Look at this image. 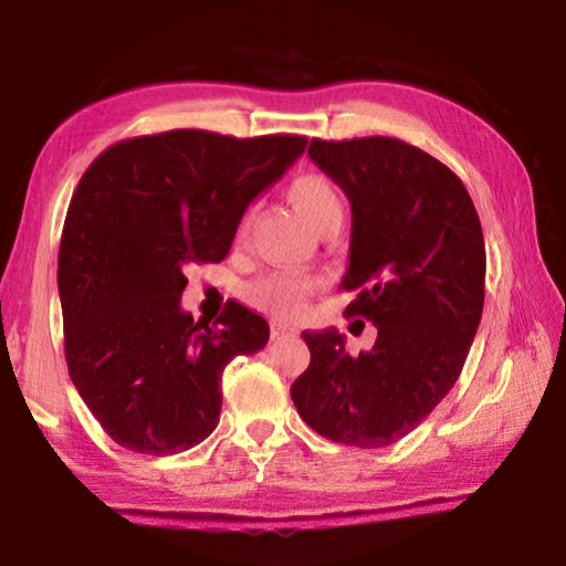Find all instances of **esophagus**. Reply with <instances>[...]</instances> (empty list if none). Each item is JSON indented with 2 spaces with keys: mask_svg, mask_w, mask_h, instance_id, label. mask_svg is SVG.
<instances>
[{
  "mask_svg": "<svg viewBox=\"0 0 566 566\" xmlns=\"http://www.w3.org/2000/svg\"><path fill=\"white\" fill-rule=\"evenodd\" d=\"M300 329L294 327V324H286V322H272V337L274 339H286V337H296Z\"/></svg>",
  "mask_w": 566,
  "mask_h": 566,
  "instance_id": "obj_1",
  "label": "esophagus"
}]
</instances>
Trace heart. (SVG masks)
Segmentation results:
<instances>
[{
	"mask_svg": "<svg viewBox=\"0 0 566 566\" xmlns=\"http://www.w3.org/2000/svg\"><path fill=\"white\" fill-rule=\"evenodd\" d=\"M286 199L314 232H322L332 224H342L344 199L329 177L317 175V171L294 177L286 185ZM249 227H252V212H244L239 217L237 237L244 239L249 234ZM314 290H317V280H312V276L272 272L249 286V300L260 310L274 314V317L294 319L306 310V302H310Z\"/></svg>",
	"mask_w": 566,
	"mask_h": 566,
	"instance_id": "1",
	"label": "heart"
}]
</instances>
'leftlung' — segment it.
<instances>
[{
    "mask_svg": "<svg viewBox=\"0 0 566 566\" xmlns=\"http://www.w3.org/2000/svg\"><path fill=\"white\" fill-rule=\"evenodd\" d=\"M310 159L352 205L349 317L377 327L359 357L337 329L304 332L292 385L300 417L332 442L377 449L407 437L454 387L484 306L486 252L472 197L452 169L391 137L312 139Z\"/></svg>",
    "mask_w": 566,
    "mask_h": 566,
    "instance_id": "8db88e82",
    "label": "left lung"
}]
</instances>
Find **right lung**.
Instances as JSON below:
<instances>
[{
	"mask_svg": "<svg viewBox=\"0 0 566 566\" xmlns=\"http://www.w3.org/2000/svg\"><path fill=\"white\" fill-rule=\"evenodd\" d=\"M306 137L237 139L171 129L104 149L76 185L60 244L64 354L76 391L114 442L177 454L214 432L222 371L270 342V324L229 304L217 327L181 310L185 270L222 262L239 217Z\"/></svg>",
	"mask_w": 566,
	"mask_h": 566,
	"instance_id": "right-lung-1",
	"label": "right lung"
}]
</instances>
